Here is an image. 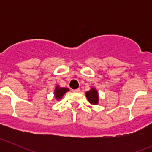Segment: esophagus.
I'll use <instances>...</instances> for the list:
<instances>
[{"instance_id": "esophagus-1", "label": "esophagus", "mask_w": 152, "mask_h": 152, "mask_svg": "<svg viewBox=\"0 0 152 152\" xmlns=\"http://www.w3.org/2000/svg\"><path fill=\"white\" fill-rule=\"evenodd\" d=\"M73 91L75 92V93H80L81 90L79 88H78V89H76V90H73Z\"/></svg>"}]
</instances>
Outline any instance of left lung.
Segmentation results:
<instances>
[{
    "instance_id": "1",
    "label": "left lung",
    "mask_w": 152,
    "mask_h": 152,
    "mask_svg": "<svg viewBox=\"0 0 152 152\" xmlns=\"http://www.w3.org/2000/svg\"><path fill=\"white\" fill-rule=\"evenodd\" d=\"M86 97L92 104H98L99 103V94L98 92L94 87H92L89 91L86 92Z\"/></svg>"
}]
</instances>
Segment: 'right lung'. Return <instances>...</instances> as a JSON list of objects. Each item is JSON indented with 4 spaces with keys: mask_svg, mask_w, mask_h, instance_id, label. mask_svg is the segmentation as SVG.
<instances>
[{
    "mask_svg": "<svg viewBox=\"0 0 152 152\" xmlns=\"http://www.w3.org/2000/svg\"><path fill=\"white\" fill-rule=\"evenodd\" d=\"M69 91V89L66 88V87H60L59 86H56V88L54 90V96L56 98V100H59L62 99V96H64L65 93Z\"/></svg>",
    "mask_w": 152,
    "mask_h": 152,
    "instance_id": "right-lung-1",
    "label": "right lung"
}]
</instances>
